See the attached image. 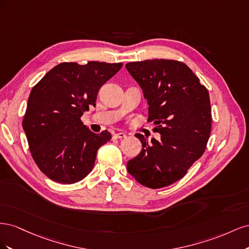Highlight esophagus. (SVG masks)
Here are the masks:
<instances>
[{
    "label": "esophagus",
    "instance_id": "34e87169",
    "mask_svg": "<svg viewBox=\"0 0 249 249\" xmlns=\"http://www.w3.org/2000/svg\"><path fill=\"white\" fill-rule=\"evenodd\" d=\"M125 137H126V135H125L124 133H123V132L117 133V134L114 135V138H115V139H124V138H125Z\"/></svg>",
    "mask_w": 249,
    "mask_h": 249
}]
</instances>
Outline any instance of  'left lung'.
Segmentation results:
<instances>
[{"label": "left lung", "mask_w": 249, "mask_h": 249, "mask_svg": "<svg viewBox=\"0 0 249 249\" xmlns=\"http://www.w3.org/2000/svg\"><path fill=\"white\" fill-rule=\"evenodd\" d=\"M148 105V122L161 139L148 141L141 134L138 156L126 164L141 185L158 189L173 184L205 153L211 134L210 96L207 88L185 63L153 59L126 63Z\"/></svg>", "instance_id": "obj_1"}]
</instances>
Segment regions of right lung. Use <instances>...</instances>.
Instances as JSON below:
<instances>
[{
    "label": "right lung",
    "instance_id": "right-lung-1",
    "mask_svg": "<svg viewBox=\"0 0 249 249\" xmlns=\"http://www.w3.org/2000/svg\"><path fill=\"white\" fill-rule=\"evenodd\" d=\"M122 67L123 63L63 62L32 88L22 127L35 163L49 178L73 184L92 170L97 150L111 134L91 132L81 116L90 105L95 106L100 88Z\"/></svg>",
    "mask_w": 249,
    "mask_h": 249
}]
</instances>
